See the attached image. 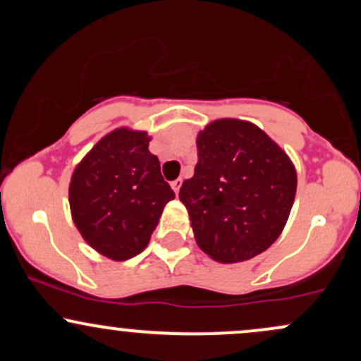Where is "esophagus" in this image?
<instances>
[{
  "label": "esophagus",
  "mask_w": 361,
  "mask_h": 361,
  "mask_svg": "<svg viewBox=\"0 0 361 361\" xmlns=\"http://www.w3.org/2000/svg\"><path fill=\"white\" fill-rule=\"evenodd\" d=\"M181 185H183V180H181V178H178V180H175V181H171V186H173V190H175V193H178V192H180Z\"/></svg>",
  "instance_id": "1"
}]
</instances>
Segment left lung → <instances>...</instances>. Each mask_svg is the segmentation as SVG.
<instances>
[{
  "mask_svg": "<svg viewBox=\"0 0 361 361\" xmlns=\"http://www.w3.org/2000/svg\"><path fill=\"white\" fill-rule=\"evenodd\" d=\"M195 175L180 188L195 241L219 263H239L276 241L292 210L297 173L279 144L238 118L209 123L197 137Z\"/></svg>",
  "mask_w": 361,
  "mask_h": 361,
  "instance_id": "1",
  "label": "left lung"
}]
</instances>
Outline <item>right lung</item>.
I'll use <instances>...</instances> for the list:
<instances>
[{"mask_svg":"<svg viewBox=\"0 0 361 361\" xmlns=\"http://www.w3.org/2000/svg\"><path fill=\"white\" fill-rule=\"evenodd\" d=\"M147 132L117 128L82 157L69 183L73 221L106 258L126 261L147 246L164 205L175 198Z\"/></svg>","mask_w":361,"mask_h":361,"instance_id":"add662e5","label":"right lung"}]
</instances>
